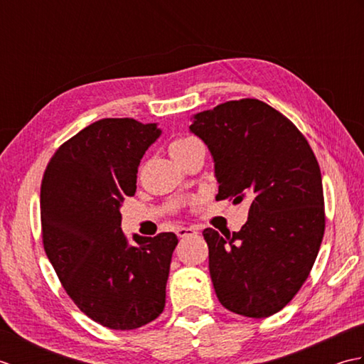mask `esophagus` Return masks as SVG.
Masks as SVG:
<instances>
[{"instance_id":"obj_1","label":"esophagus","mask_w":364,"mask_h":364,"mask_svg":"<svg viewBox=\"0 0 364 364\" xmlns=\"http://www.w3.org/2000/svg\"><path fill=\"white\" fill-rule=\"evenodd\" d=\"M192 235H197V230L192 228V227H180L176 228V236L178 237H188Z\"/></svg>"}]
</instances>
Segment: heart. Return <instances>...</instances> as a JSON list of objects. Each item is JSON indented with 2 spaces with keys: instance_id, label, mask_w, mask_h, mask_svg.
Masks as SVG:
<instances>
[{
  "instance_id": "b5f03b06",
  "label": "heart",
  "mask_w": 364,
  "mask_h": 364,
  "mask_svg": "<svg viewBox=\"0 0 364 364\" xmlns=\"http://www.w3.org/2000/svg\"><path fill=\"white\" fill-rule=\"evenodd\" d=\"M196 145H200L196 137H178L170 144V153H172L173 158H176L180 156V154L189 151L191 149H194Z\"/></svg>"
}]
</instances>
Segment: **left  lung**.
<instances>
[{
  "label": "left lung",
  "instance_id": "8db88e82",
  "mask_svg": "<svg viewBox=\"0 0 364 364\" xmlns=\"http://www.w3.org/2000/svg\"><path fill=\"white\" fill-rule=\"evenodd\" d=\"M191 133L214 161L215 200H250L239 231L206 228L210 275L227 310L267 318L289 304L310 275L326 228L322 176L304 134L255 98L194 114Z\"/></svg>",
  "mask_w": 364,
  "mask_h": 364
}]
</instances>
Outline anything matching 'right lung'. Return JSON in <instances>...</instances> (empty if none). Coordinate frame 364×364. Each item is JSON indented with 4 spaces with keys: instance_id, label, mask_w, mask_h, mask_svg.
Segmentation results:
<instances>
[{
    "instance_id": "1",
    "label": "right lung",
    "mask_w": 364,
    "mask_h": 364,
    "mask_svg": "<svg viewBox=\"0 0 364 364\" xmlns=\"http://www.w3.org/2000/svg\"><path fill=\"white\" fill-rule=\"evenodd\" d=\"M156 123L102 119L53 154L41 188L46 257L80 310L107 328L133 330L164 310L175 233H123L120 208L161 136Z\"/></svg>"
}]
</instances>
